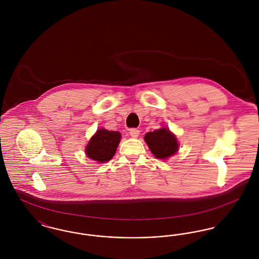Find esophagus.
I'll list each match as a JSON object with an SVG mask.
<instances>
[{
    "label": "esophagus",
    "mask_w": 259,
    "mask_h": 259,
    "mask_svg": "<svg viewBox=\"0 0 259 259\" xmlns=\"http://www.w3.org/2000/svg\"><path fill=\"white\" fill-rule=\"evenodd\" d=\"M129 133H130V136H131L132 138H138L139 135H140V131H139L138 129H131Z\"/></svg>",
    "instance_id": "esophagus-1"
}]
</instances>
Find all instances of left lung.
<instances>
[{
  "instance_id": "left-lung-1",
  "label": "left lung",
  "mask_w": 259,
  "mask_h": 259,
  "mask_svg": "<svg viewBox=\"0 0 259 259\" xmlns=\"http://www.w3.org/2000/svg\"><path fill=\"white\" fill-rule=\"evenodd\" d=\"M145 141L156 158L167 159L179 150L176 136L168 128H160L145 136Z\"/></svg>"
}]
</instances>
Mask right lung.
<instances>
[{
  "label": "right lung",
  "instance_id": "right-lung-1",
  "mask_svg": "<svg viewBox=\"0 0 259 259\" xmlns=\"http://www.w3.org/2000/svg\"><path fill=\"white\" fill-rule=\"evenodd\" d=\"M121 135L117 131H109L104 128L99 129L87 144L85 148L87 156L99 163L111 160L118 147Z\"/></svg>",
  "mask_w": 259,
  "mask_h": 259
}]
</instances>
